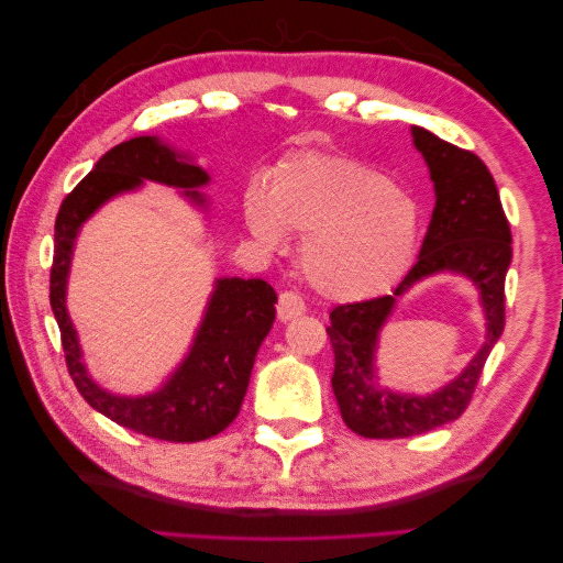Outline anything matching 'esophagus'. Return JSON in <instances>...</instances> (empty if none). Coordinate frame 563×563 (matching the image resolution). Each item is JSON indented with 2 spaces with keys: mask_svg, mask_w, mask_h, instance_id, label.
<instances>
[{
  "mask_svg": "<svg viewBox=\"0 0 563 563\" xmlns=\"http://www.w3.org/2000/svg\"><path fill=\"white\" fill-rule=\"evenodd\" d=\"M275 309H278V319L280 321H290L295 317L305 314V300L297 292L285 290V292H280L278 307H275Z\"/></svg>",
  "mask_w": 563,
  "mask_h": 563,
  "instance_id": "esophagus-1",
  "label": "esophagus"
}]
</instances>
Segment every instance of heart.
I'll use <instances>...</instances> for the list:
<instances>
[{
    "label": "heart",
    "instance_id": "obj_1",
    "mask_svg": "<svg viewBox=\"0 0 563 563\" xmlns=\"http://www.w3.org/2000/svg\"><path fill=\"white\" fill-rule=\"evenodd\" d=\"M249 230L283 246L288 230L307 234L302 266L331 300H369L397 283L418 251L423 210L409 190L361 159L297 154L244 190Z\"/></svg>",
    "mask_w": 563,
    "mask_h": 563
}]
</instances>
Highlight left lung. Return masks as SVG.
Wrapping results in <instances>:
<instances>
[{
  "mask_svg": "<svg viewBox=\"0 0 563 563\" xmlns=\"http://www.w3.org/2000/svg\"><path fill=\"white\" fill-rule=\"evenodd\" d=\"M413 142L435 184V208L421 254L394 295L336 305L327 329L336 357L331 387L341 418L353 433L373 440L421 435L460 418L472 401L488 353L506 327V273L512 236L494 176L474 152L454 147L423 128H413ZM440 269L462 272L477 283L489 321L487 343L457 380L430 398H401L377 390L372 363L380 324L399 294Z\"/></svg>",
  "mask_w": 563,
  "mask_h": 563,
  "instance_id": "8db88e82",
  "label": "left lung"
}]
</instances>
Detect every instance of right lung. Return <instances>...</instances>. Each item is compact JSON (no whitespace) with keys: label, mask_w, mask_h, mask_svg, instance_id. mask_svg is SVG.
<instances>
[{"label":"right lung","mask_w":563,"mask_h":563,"mask_svg":"<svg viewBox=\"0 0 563 563\" xmlns=\"http://www.w3.org/2000/svg\"><path fill=\"white\" fill-rule=\"evenodd\" d=\"M142 178L176 188H198L208 184V174L188 164L154 137H135L109 150L71 194L63 200L55 218V249L51 268V307L63 336L65 363L75 387L91 409L118 426L154 440L198 442L222 433L244 401L251 367L261 341L273 327V288L261 278H222L212 292L206 319L188 357L166 385L150 397H113L97 387L81 365L77 333L65 307V283L71 246L81 222L101 202L142 184ZM186 196L202 202L198 190Z\"/></svg>","instance_id":"add662e5"}]
</instances>
